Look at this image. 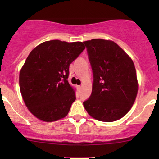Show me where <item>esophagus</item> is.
<instances>
[{
    "label": "esophagus",
    "instance_id": "1",
    "mask_svg": "<svg viewBox=\"0 0 159 159\" xmlns=\"http://www.w3.org/2000/svg\"><path fill=\"white\" fill-rule=\"evenodd\" d=\"M77 88L78 90H81V88H82V86H80V85H77Z\"/></svg>",
    "mask_w": 159,
    "mask_h": 159
}]
</instances>
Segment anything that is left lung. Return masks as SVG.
Here are the masks:
<instances>
[{
    "instance_id": "obj_1",
    "label": "left lung",
    "mask_w": 159,
    "mask_h": 159,
    "mask_svg": "<svg viewBox=\"0 0 159 159\" xmlns=\"http://www.w3.org/2000/svg\"><path fill=\"white\" fill-rule=\"evenodd\" d=\"M93 74L90 97L83 103L90 116L111 122L129 112L138 91L134 63L112 40L84 41Z\"/></svg>"
}]
</instances>
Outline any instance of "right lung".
Returning <instances> with one entry per match:
<instances>
[{
  "label": "right lung",
  "instance_id": "add662e5",
  "mask_svg": "<svg viewBox=\"0 0 159 159\" xmlns=\"http://www.w3.org/2000/svg\"><path fill=\"white\" fill-rule=\"evenodd\" d=\"M85 48L82 42L45 41L30 52L19 73L26 106L40 120L64 118L76 99L68 77L71 63Z\"/></svg>",
  "mask_w": 159,
  "mask_h": 159
}]
</instances>
